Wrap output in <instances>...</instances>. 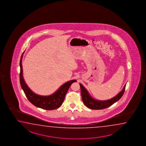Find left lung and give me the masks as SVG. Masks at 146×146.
I'll return each instance as SVG.
<instances>
[{"label":"left lung","mask_w":146,"mask_h":146,"mask_svg":"<svg viewBox=\"0 0 146 146\" xmlns=\"http://www.w3.org/2000/svg\"><path fill=\"white\" fill-rule=\"evenodd\" d=\"M126 85V84L125 85L124 88L121 92L113 98L106 101H99L93 99L92 96H90V95L89 94L86 88L82 85V84L80 83L82 101L84 103V105L89 109L99 110L106 108L107 107H109L112 105H113L116 102L118 101L121 98V96H123L124 94Z\"/></svg>","instance_id":"8db88e82"}]
</instances>
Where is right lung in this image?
Here are the masks:
<instances>
[{
  "label": "right lung",
  "instance_id": "1",
  "mask_svg": "<svg viewBox=\"0 0 146 146\" xmlns=\"http://www.w3.org/2000/svg\"><path fill=\"white\" fill-rule=\"evenodd\" d=\"M23 54L20 59V72L19 78L21 86L27 99L32 104L35 105V106L42 109L51 110L59 108L64 101L65 96L69 89V87L71 86V85L73 83L77 82V81L75 80H72L67 82L64 84H63L56 92L50 96H42L36 94L27 86L23 78L22 67Z\"/></svg>",
  "mask_w": 146,
  "mask_h": 146
}]
</instances>
